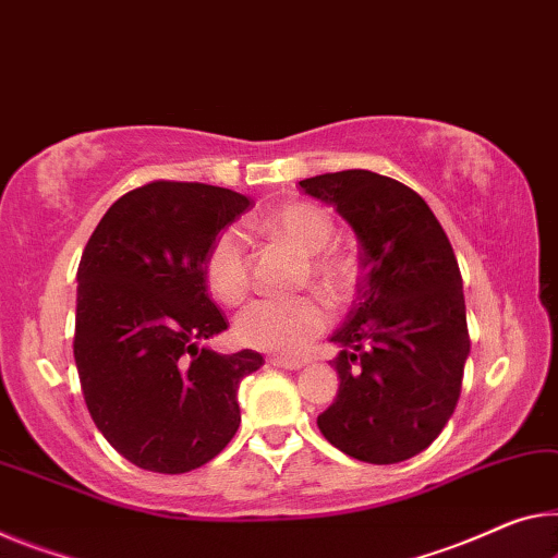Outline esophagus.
<instances>
[{
    "label": "esophagus",
    "instance_id": "1",
    "mask_svg": "<svg viewBox=\"0 0 558 558\" xmlns=\"http://www.w3.org/2000/svg\"><path fill=\"white\" fill-rule=\"evenodd\" d=\"M269 364L277 368H289V372H296V368L304 366V362H299V359H284V356H271Z\"/></svg>",
    "mask_w": 558,
    "mask_h": 558
}]
</instances>
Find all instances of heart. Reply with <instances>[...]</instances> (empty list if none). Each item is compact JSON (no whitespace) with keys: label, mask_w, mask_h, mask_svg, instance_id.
<instances>
[{"label":"heart","mask_w":558,"mask_h":558,"mask_svg":"<svg viewBox=\"0 0 558 558\" xmlns=\"http://www.w3.org/2000/svg\"><path fill=\"white\" fill-rule=\"evenodd\" d=\"M269 236L281 239L308 256L312 277L329 291L341 294L351 284L354 267L347 256L324 252L333 236L329 214L308 202H291L262 219ZM207 284L225 304H239L250 289V264L236 229H225L207 254ZM329 306L319 296H264L256 299L234 322V333L244 347L269 354L296 356L327 329Z\"/></svg>","instance_id":"heart-1"}]
</instances>
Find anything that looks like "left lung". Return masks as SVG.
Here are the masks:
<instances>
[{"mask_svg": "<svg viewBox=\"0 0 558 558\" xmlns=\"http://www.w3.org/2000/svg\"><path fill=\"white\" fill-rule=\"evenodd\" d=\"M362 246V279L331 333L339 393L316 426L368 464L424 451L457 409L469 356L464 281L434 211L414 190L366 169L299 182Z\"/></svg>", "mask_w": 558, "mask_h": 558, "instance_id": "1", "label": "left lung"}]
</instances>
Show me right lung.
<instances>
[{"mask_svg": "<svg viewBox=\"0 0 558 558\" xmlns=\"http://www.w3.org/2000/svg\"><path fill=\"white\" fill-rule=\"evenodd\" d=\"M246 209L221 186L151 182L111 204L84 246L76 372L94 424L140 469H199L242 422L239 381L264 356L199 341L227 329L207 291L209 246Z\"/></svg>", "mask_w": 558, "mask_h": 558, "instance_id": "obj_1", "label": "right lung"}]
</instances>
